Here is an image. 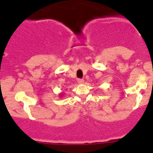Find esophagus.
Masks as SVG:
<instances>
[{"label":"esophagus","mask_w":153,"mask_h":153,"mask_svg":"<svg viewBox=\"0 0 153 153\" xmlns=\"http://www.w3.org/2000/svg\"><path fill=\"white\" fill-rule=\"evenodd\" d=\"M84 82L83 79H78V83L79 84H82Z\"/></svg>","instance_id":"obj_1"}]
</instances>
